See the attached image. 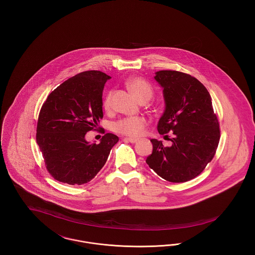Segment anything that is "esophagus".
Listing matches in <instances>:
<instances>
[{
	"instance_id": "1",
	"label": "esophagus",
	"mask_w": 255,
	"mask_h": 255,
	"mask_svg": "<svg viewBox=\"0 0 255 255\" xmlns=\"http://www.w3.org/2000/svg\"><path fill=\"white\" fill-rule=\"evenodd\" d=\"M124 140L128 141V142H131V143H135L137 141L136 138H132V137H124Z\"/></svg>"
}]
</instances>
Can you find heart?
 Segmentation results:
<instances>
[{
    "label": "heart",
    "instance_id": "heart-1",
    "mask_svg": "<svg viewBox=\"0 0 255 255\" xmlns=\"http://www.w3.org/2000/svg\"><path fill=\"white\" fill-rule=\"evenodd\" d=\"M127 88L131 91L133 97L139 102H147L153 97V88L141 77H132L126 82ZM112 93H109L104 99V108L109 110L111 107ZM146 121L143 118H125L114 124V130L117 133L126 136L137 137L144 132Z\"/></svg>",
    "mask_w": 255,
    "mask_h": 255
}]
</instances>
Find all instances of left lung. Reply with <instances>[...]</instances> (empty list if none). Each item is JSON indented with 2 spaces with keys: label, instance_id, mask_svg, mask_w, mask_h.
Returning <instances> with one entry per match:
<instances>
[{
  "label": "left lung",
  "instance_id": "8db88e82",
  "mask_svg": "<svg viewBox=\"0 0 255 255\" xmlns=\"http://www.w3.org/2000/svg\"><path fill=\"white\" fill-rule=\"evenodd\" d=\"M155 79L163 89L165 102L158 133L174 135L170 138L172 145L166 147L151 139L153 152L146 163L168 182H187L200 175L216 153L218 119L206 87L190 74L159 71Z\"/></svg>",
  "mask_w": 255,
  "mask_h": 255
}]
</instances>
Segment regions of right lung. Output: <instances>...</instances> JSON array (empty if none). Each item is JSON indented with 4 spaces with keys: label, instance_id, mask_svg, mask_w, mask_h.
<instances>
[{
    "label": "right lung",
    "instance_id": "add662e5",
    "mask_svg": "<svg viewBox=\"0 0 255 255\" xmlns=\"http://www.w3.org/2000/svg\"><path fill=\"white\" fill-rule=\"evenodd\" d=\"M110 78L100 71L78 73L52 91L40 110L37 144L56 181L72 185L90 182L119 141L111 133L98 144L85 139L87 132L97 128L103 118L102 92Z\"/></svg>",
    "mask_w": 255,
    "mask_h": 255
}]
</instances>
